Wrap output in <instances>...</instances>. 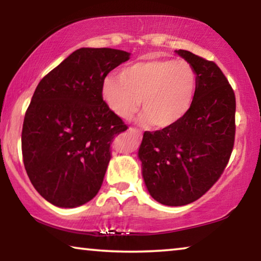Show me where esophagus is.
<instances>
[{"mask_svg": "<svg viewBox=\"0 0 261 261\" xmlns=\"http://www.w3.org/2000/svg\"><path fill=\"white\" fill-rule=\"evenodd\" d=\"M129 132L130 133H134L135 135H138V137H141V130L137 129V128H129Z\"/></svg>", "mask_w": 261, "mask_h": 261, "instance_id": "1", "label": "esophagus"}]
</instances>
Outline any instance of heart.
<instances>
[{"mask_svg": "<svg viewBox=\"0 0 261 261\" xmlns=\"http://www.w3.org/2000/svg\"><path fill=\"white\" fill-rule=\"evenodd\" d=\"M198 76L185 60L149 59L123 67L119 76L106 78L103 102L121 119L137 113L142 99L144 120L167 128L183 120L194 105Z\"/></svg>", "mask_w": 261, "mask_h": 261, "instance_id": "b5f03b06", "label": "heart"}]
</instances>
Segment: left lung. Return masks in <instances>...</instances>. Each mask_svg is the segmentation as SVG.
<instances>
[{
	"label": "left lung",
	"mask_w": 261,
	"mask_h": 261,
	"mask_svg": "<svg viewBox=\"0 0 261 261\" xmlns=\"http://www.w3.org/2000/svg\"><path fill=\"white\" fill-rule=\"evenodd\" d=\"M195 67L197 91L191 109L173 126L145 132L139 148L149 195L162 204L197 201L223 173L235 139V94L214 62L178 49Z\"/></svg>",
	"instance_id": "8db88e82"
}]
</instances>
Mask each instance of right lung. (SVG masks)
<instances>
[{"instance_id":"right-lung-1","label":"right lung","mask_w":261,"mask_h":261,"mask_svg":"<svg viewBox=\"0 0 261 261\" xmlns=\"http://www.w3.org/2000/svg\"><path fill=\"white\" fill-rule=\"evenodd\" d=\"M129 56L80 48L35 89L23 120L22 158L35 190L53 205L80 206L101 189L113 139L128 128L103 102L101 87Z\"/></svg>"}]
</instances>
